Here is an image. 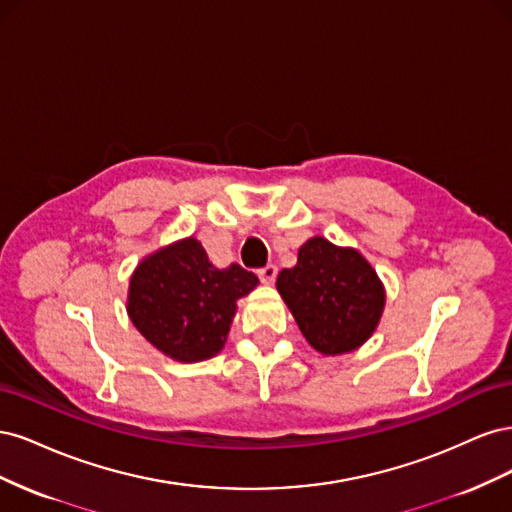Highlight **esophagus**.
Masks as SVG:
<instances>
[{
  "instance_id": "obj_1",
  "label": "esophagus",
  "mask_w": 512,
  "mask_h": 512,
  "mask_svg": "<svg viewBox=\"0 0 512 512\" xmlns=\"http://www.w3.org/2000/svg\"><path fill=\"white\" fill-rule=\"evenodd\" d=\"M275 275H277V267L275 265H267V267H262L258 271V277H260L262 284H273L275 282Z\"/></svg>"
}]
</instances>
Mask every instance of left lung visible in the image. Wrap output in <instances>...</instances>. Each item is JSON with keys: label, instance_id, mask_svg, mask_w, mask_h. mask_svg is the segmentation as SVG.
Instances as JSON below:
<instances>
[{"label": "left lung", "instance_id": "obj_1", "mask_svg": "<svg viewBox=\"0 0 512 512\" xmlns=\"http://www.w3.org/2000/svg\"><path fill=\"white\" fill-rule=\"evenodd\" d=\"M277 290L301 333L322 354L363 346L384 309V286L352 247L314 237L301 245L297 265L277 275Z\"/></svg>", "mask_w": 512, "mask_h": 512}]
</instances>
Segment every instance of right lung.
Wrapping results in <instances>:
<instances>
[{"label": "right lung", "instance_id": "add662e5", "mask_svg": "<svg viewBox=\"0 0 512 512\" xmlns=\"http://www.w3.org/2000/svg\"><path fill=\"white\" fill-rule=\"evenodd\" d=\"M258 286L239 265L213 267L194 237L147 256L128 290V316L151 346L181 363L218 354L237 312V299Z\"/></svg>", "mask_w": 512, "mask_h": 512}]
</instances>
